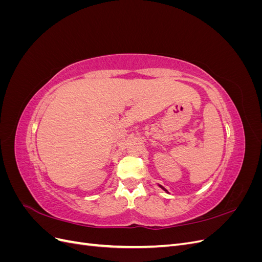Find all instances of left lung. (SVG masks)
<instances>
[{
	"instance_id": "1",
	"label": "left lung",
	"mask_w": 262,
	"mask_h": 262,
	"mask_svg": "<svg viewBox=\"0 0 262 262\" xmlns=\"http://www.w3.org/2000/svg\"><path fill=\"white\" fill-rule=\"evenodd\" d=\"M158 186H160V188H162V189L164 190V191H166V192H168V191H167V190H166V189H165V188H164L163 186H161V185H158Z\"/></svg>"
}]
</instances>
